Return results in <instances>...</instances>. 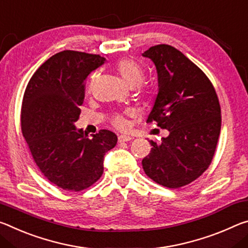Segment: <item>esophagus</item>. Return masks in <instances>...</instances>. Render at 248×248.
I'll use <instances>...</instances> for the list:
<instances>
[{"mask_svg":"<svg viewBox=\"0 0 248 248\" xmlns=\"http://www.w3.org/2000/svg\"><path fill=\"white\" fill-rule=\"evenodd\" d=\"M131 140H132V136H129V135H120L119 136L120 143H122V141H128Z\"/></svg>","mask_w":248,"mask_h":248,"instance_id":"esophagus-1","label":"esophagus"}]
</instances>
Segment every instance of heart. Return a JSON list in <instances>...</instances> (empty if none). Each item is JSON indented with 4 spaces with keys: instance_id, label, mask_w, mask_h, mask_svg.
Segmentation results:
<instances>
[{
    "instance_id": "obj_1",
    "label": "heart",
    "mask_w": 248,
    "mask_h": 248,
    "mask_svg": "<svg viewBox=\"0 0 248 248\" xmlns=\"http://www.w3.org/2000/svg\"><path fill=\"white\" fill-rule=\"evenodd\" d=\"M116 69L121 78L125 81V83L128 84L129 87L136 88L140 87L145 79V72L144 69L140 67L139 62L131 58H125L120 60L116 63ZM95 79V74L91 76V82ZM113 124L115 125L117 128H124L126 125L125 119L121 115H115L113 117Z\"/></svg>"
}]
</instances>
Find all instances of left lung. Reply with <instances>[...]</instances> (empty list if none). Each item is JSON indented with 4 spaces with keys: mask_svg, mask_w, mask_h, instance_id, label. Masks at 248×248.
Segmentation results:
<instances>
[{
    "mask_svg": "<svg viewBox=\"0 0 248 248\" xmlns=\"http://www.w3.org/2000/svg\"><path fill=\"white\" fill-rule=\"evenodd\" d=\"M144 57L155 63L158 93L147 122L168 129L141 165L145 173L170 189L189 185L213 159L221 131L217 92L203 71L170 45H157Z\"/></svg>",
    "mask_w": 248,
    "mask_h": 248,
    "instance_id": "left-lung-1",
    "label": "left lung"
}]
</instances>
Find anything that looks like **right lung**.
Wrapping results in <instances>:
<instances>
[{"instance_id":"1","label":"right lung","mask_w":248,"mask_h":248,"mask_svg":"<svg viewBox=\"0 0 248 248\" xmlns=\"http://www.w3.org/2000/svg\"><path fill=\"white\" fill-rule=\"evenodd\" d=\"M105 62L99 55L60 51L36 70L24 93L22 133L31 156L51 184L68 191H81L99 180L104 155L117 143L108 129L88 139L75 125L84 81Z\"/></svg>"}]
</instances>
